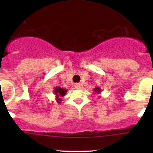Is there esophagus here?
<instances>
[{
	"label": "esophagus",
	"instance_id": "esophagus-1",
	"mask_svg": "<svg viewBox=\"0 0 153 153\" xmlns=\"http://www.w3.org/2000/svg\"><path fill=\"white\" fill-rule=\"evenodd\" d=\"M75 89H80V88H81V85H80L79 84H75Z\"/></svg>",
	"mask_w": 153,
	"mask_h": 153
}]
</instances>
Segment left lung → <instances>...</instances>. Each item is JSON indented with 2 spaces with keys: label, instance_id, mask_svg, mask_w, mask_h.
I'll return each instance as SVG.
<instances>
[{
  "label": "left lung",
  "instance_id": "8db88e82",
  "mask_svg": "<svg viewBox=\"0 0 153 153\" xmlns=\"http://www.w3.org/2000/svg\"><path fill=\"white\" fill-rule=\"evenodd\" d=\"M101 91L102 90H101V89L100 87H95V89H94V92H95L96 93H98V94L101 93Z\"/></svg>",
  "mask_w": 153,
  "mask_h": 153
}]
</instances>
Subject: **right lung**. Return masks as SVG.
<instances>
[{
	"label": "right lung",
	"mask_w": 153,
	"mask_h": 153,
	"mask_svg": "<svg viewBox=\"0 0 153 153\" xmlns=\"http://www.w3.org/2000/svg\"><path fill=\"white\" fill-rule=\"evenodd\" d=\"M54 94L55 95V98H56V101L58 104H61V98L64 97L66 95V93L67 92V89H64V88H61L60 86H57L54 89L53 91Z\"/></svg>",
	"instance_id": "right-lung-1"
}]
</instances>
